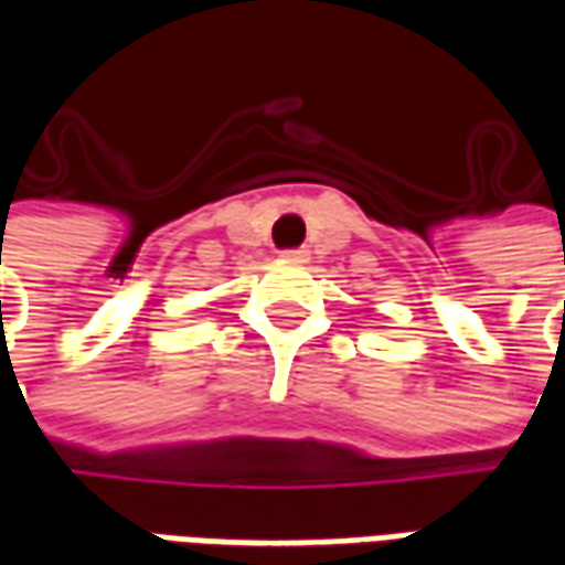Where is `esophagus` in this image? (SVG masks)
Here are the masks:
<instances>
[{"label":"esophagus","mask_w":565,"mask_h":565,"mask_svg":"<svg viewBox=\"0 0 565 565\" xmlns=\"http://www.w3.org/2000/svg\"><path fill=\"white\" fill-rule=\"evenodd\" d=\"M281 257L287 263H308V250L306 247H290V250H281Z\"/></svg>","instance_id":"esophagus-1"}]
</instances>
